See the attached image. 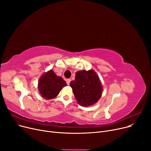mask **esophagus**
<instances>
[{"instance_id": "esophagus-1", "label": "esophagus", "mask_w": 151, "mask_h": 151, "mask_svg": "<svg viewBox=\"0 0 151 151\" xmlns=\"http://www.w3.org/2000/svg\"><path fill=\"white\" fill-rule=\"evenodd\" d=\"M70 81H71V80H70V79H67V80H66V83H67V85H69V84H70Z\"/></svg>"}]
</instances>
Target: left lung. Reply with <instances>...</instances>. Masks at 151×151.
Wrapping results in <instances>:
<instances>
[{
	"mask_svg": "<svg viewBox=\"0 0 151 151\" xmlns=\"http://www.w3.org/2000/svg\"><path fill=\"white\" fill-rule=\"evenodd\" d=\"M75 97L81 106L92 105L99 100L102 86L99 78L92 70H81L76 73L75 80L70 83Z\"/></svg>",
	"mask_w": 151,
	"mask_h": 151,
	"instance_id": "obj_1",
	"label": "left lung"
}]
</instances>
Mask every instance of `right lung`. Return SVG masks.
<instances>
[{"label": "right lung", "mask_w": 151, "mask_h": 151, "mask_svg": "<svg viewBox=\"0 0 151 151\" xmlns=\"http://www.w3.org/2000/svg\"><path fill=\"white\" fill-rule=\"evenodd\" d=\"M66 86L67 84L63 78L58 76L51 70L40 78L38 90L43 98L48 100L55 98L63 87Z\"/></svg>", "instance_id": "right-lung-1"}]
</instances>
